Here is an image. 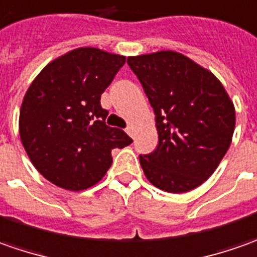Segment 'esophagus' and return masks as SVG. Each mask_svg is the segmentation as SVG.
Masks as SVG:
<instances>
[{
	"instance_id": "obj_1",
	"label": "esophagus",
	"mask_w": 257,
	"mask_h": 257,
	"mask_svg": "<svg viewBox=\"0 0 257 257\" xmlns=\"http://www.w3.org/2000/svg\"><path fill=\"white\" fill-rule=\"evenodd\" d=\"M125 131H126V134H128L129 137H135V134H134V126H132V125H129V126H126V129H125Z\"/></svg>"
}]
</instances>
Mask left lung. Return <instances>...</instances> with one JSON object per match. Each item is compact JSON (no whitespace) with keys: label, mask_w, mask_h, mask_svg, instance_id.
<instances>
[{"label":"left lung","mask_w":257,"mask_h":257,"mask_svg":"<svg viewBox=\"0 0 257 257\" xmlns=\"http://www.w3.org/2000/svg\"><path fill=\"white\" fill-rule=\"evenodd\" d=\"M128 65L155 112L158 146L139 156L148 181L171 193L198 188L230 146L233 102L210 71L178 52L129 57Z\"/></svg>","instance_id":"8db88e82"}]
</instances>
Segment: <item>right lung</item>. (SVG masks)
<instances>
[{"label":"right lung","mask_w":257,"mask_h":257,"mask_svg":"<svg viewBox=\"0 0 257 257\" xmlns=\"http://www.w3.org/2000/svg\"><path fill=\"white\" fill-rule=\"evenodd\" d=\"M126 58L78 48L54 59L32 81L20 111V137L37 171L68 190L98 183L111 168V151L132 139L105 123L101 95Z\"/></svg>","instance_id":"add662e5"}]
</instances>
